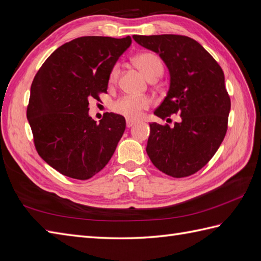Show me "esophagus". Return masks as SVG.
Instances as JSON below:
<instances>
[{
  "instance_id": "obj_1",
  "label": "esophagus",
  "mask_w": 261,
  "mask_h": 261,
  "mask_svg": "<svg viewBox=\"0 0 261 261\" xmlns=\"http://www.w3.org/2000/svg\"><path fill=\"white\" fill-rule=\"evenodd\" d=\"M136 124V122L135 121H132V120H126V126H128V128H131L132 125H135Z\"/></svg>"
}]
</instances>
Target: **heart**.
Returning a JSON list of instances; mask_svg holds the SVG:
<instances>
[{"label":"heart","mask_w":261,"mask_h":261,"mask_svg":"<svg viewBox=\"0 0 261 261\" xmlns=\"http://www.w3.org/2000/svg\"><path fill=\"white\" fill-rule=\"evenodd\" d=\"M137 68L140 70L149 81L156 80L163 73V62L161 59L152 52H142L135 58ZM120 73V66H112L109 74V84L114 86L117 83ZM151 106V100L148 96H122L113 103L112 110L125 117L129 120H138L142 117L143 111L148 110Z\"/></svg>","instance_id":"heart-1"}]
</instances>
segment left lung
Listing matches in <instances>:
<instances>
[{
    "instance_id": "1",
    "label": "left lung",
    "mask_w": 261,
    "mask_h": 261,
    "mask_svg": "<svg viewBox=\"0 0 261 261\" xmlns=\"http://www.w3.org/2000/svg\"><path fill=\"white\" fill-rule=\"evenodd\" d=\"M133 39L158 53L170 73L167 96L154 114L161 119L180 114L172 128L150 123L147 153L163 173L188 177L207 165L225 139L231 103L223 71L189 36L133 35Z\"/></svg>"
}]
</instances>
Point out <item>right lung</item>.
Returning <instances> with one entry per match:
<instances>
[{
  "instance_id": "right-lung-1",
  "label": "right lung",
  "mask_w": 261,
  "mask_h": 261,
  "mask_svg": "<svg viewBox=\"0 0 261 261\" xmlns=\"http://www.w3.org/2000/svg\"><path fill=\"white\" fill-rule=\"evenodd\" d=\"M131 38L81 36L58 47L35 74L27 117L39 155L66 177L87 180L111 159L125 119L89 116V100L107 93L109 74Z\"/></svg>"
}]
</instances>
